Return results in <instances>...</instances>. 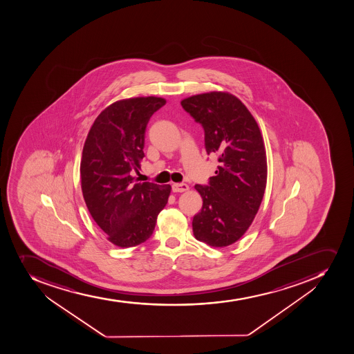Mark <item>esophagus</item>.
<instances>
[{
    "label": "esophagus",
    "instance_id": "1",
    "mask_svg": "<svg viewBox=\"0 0 354 354\" xmlns=\"http://www.w3.org/2000/svg\"><path fill=\"white\" fill-rule=\"evenodd\" d=\"M173 192H188L189 185L185 183H174L172 185Z\"/></svg>",
    "mask_w": 354,
    "mask_h": 354
}]
</instances>
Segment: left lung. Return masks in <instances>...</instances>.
Returning <instances> with one entry per match:
<instances>
[{
    "label": "left lung",
    "instance_id": "obj_1",
    "mask_svg": "<svg viewBox=\"0 0 354 354\" xmlns=\"http://www.w3.org/2000/svg\"><path fill=\"white\" fill-rule=\"evenodd\" d=\"M205 131L207 153L220 166L209 185H196L203 207L194 216L196 239L222 248L243 237L266 192L268 165L260 127L246 106L229 92L195 94L181 101Z\"/></svg>",
    "mask_w": 354,
    "mask_h": 354
}]
</instances>
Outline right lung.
<instances>
[{"mask_svg": "<svg viewBox=\"0 0 354 354\" xmlns=\"http://www.w3.org/2000/svg\"><path fill=\"white\" fill-rule=\"evenodd\" d=\"M164 97H136L109 104L95 118L81 159V187L92 218L120 248L138 246L153 234L171 185L136 182L150 117Z\"/></svg>", "mask_w": 354, "mask_h": 354, "instance_id": "1", "label": "right lung"}]
</instances>
